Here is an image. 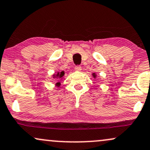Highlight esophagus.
Here are the masks:
<instances>
[{
    "instance_id": "1",
    "label": "esophagus",
    "mask_w": 150,
    "mask_h": 150,
    "mask_svg": "<svg viewBox=\"0 0 150 150\" xmlns=\"http://www.w3.org/2000/svg\"><path fill=\"white\" fill-rule=\"evenodd\" d=\"M75 70H77V71H80L82 70V67L80 66H76L75 67Z\"/></svg>"
}]
</instances>
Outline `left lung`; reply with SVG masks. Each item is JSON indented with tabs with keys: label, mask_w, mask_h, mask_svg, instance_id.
Here are the masks:
<instances>
[{
	"label": "left lung",
	"mask_w": 150,
	"mask_h": 150,
	"mask_svg": "<svg viewBox=\"0 0 150 150\" xmlns=\"http://www.w3.org/2000/svg\"><path fill=\"white\" fill-rule=\"evenodd\" d=\"M93 76H94V77H96V76H95V75H95V74H94V73H93Z\"/></svg>",
	"instance_id": "obj_1"
}]
</instances>
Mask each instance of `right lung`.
Here are the masks:
<instances>
[{
	"label": "right lung",
	"instance_id": "obj_1",
	"mask_svg": "<svg viewBox=\"0 0 150 150\" xmlns=\"http://www.w3.org/2000/svg\"><path fill=\"white\" fill-rule=\"evenodd\" d=\"M64 71H62V72H61V73H58L57 75H54V77H59V78H61V77H62L63 76H64ZM57 86H60V82H57Z\"/></svg>",
	"mask_w": 150,
	"mask_h": 150
}]
</instances>
